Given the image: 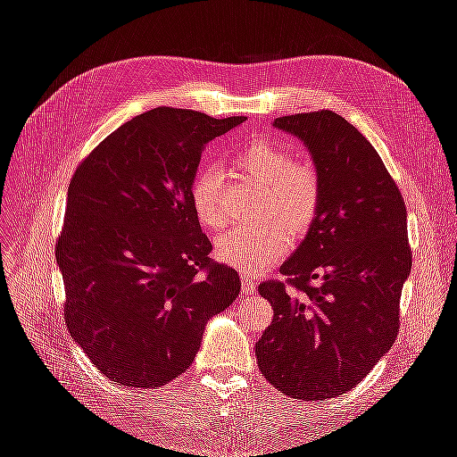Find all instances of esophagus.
<instances>
[{
  "mask_svg": "<svg viewBox=\"0 0 457 457\" xmlns=\"http://www.w3.org/2000/svg\"><path fill=\"white\" fill-rule=\"evenodd\" d=\"M255 286H257V282H255L253 276L247 274V272H242V287H244V292L245 294H253L255 292Z\"/></svg>",
  "mask_w": 457,
  "mask_h": 457,
  "instance_id": "obj_1",
  "label": "esophagus"
}]
</instances>
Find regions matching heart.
I'll use <instances>...</instances> for the list:
<instances>
[{
    "mask_svg": "<svg viewBox=\"0 0 457 457\" xmlns=\"http://www.w3.org/2000/svg\"><path fill=\"white\" fill-rule=\"evenodd\" d=\"M237 168L265 187L261 215L280 219L294 234L311 228L322 207V179L316 165L295 160L287 148L269 139L245 143L234 156ZM223 177L213 165L200 168L190 183V205L198 223L215 230L225 223ZM287 230L278 220L238 225L219 234L215 255L244 272H255L286 255Z\"/></svg>",
    "mask_w": 457,
    "mask_h": 457,
    "instance_id": "obj_1",
    "label": "heart"
}]
</instances>
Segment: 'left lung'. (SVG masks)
<instances>
[{
    "label": "left lung",
    "instance_id": "obj_1",
    "mask_svg": "<svg viewBox=\"0 0 457 457\" xmlns=\"http://www.w3.org/2000/svg\"><path fill=\"white\" fill-rule=\"evenodd\" d=\"M312 154L322 207L307 238L265 280L272 322L255 343L262 376L297 400H324L361 383L398 336L411 270L406 205L378 150L331 110L274 120Z\"/></svg>",
    "mask_w": 457,
    "mask_h": 457
}]
</instances>
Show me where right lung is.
I'll return each instance as SVG.
<instances>
[{
  "instance_id": "add662e5",
  "label": "right lung",
  "mask_w": 457,
  "mask_h": 457,
  "mask_svg": "<svg viewBox=\"0 0 457 457\" xmlns=\"http://www.w3.org/2000/svg\"><path fill=\"white\" fill-rule=\"evenodd\" d=\"M244 120L154 108L74 171L54 245L64 322L108 379L148 389L181 376L205 322L238 297V272L210 257L190 183L205 145Z\"/></svg>"
}]
</instances>
